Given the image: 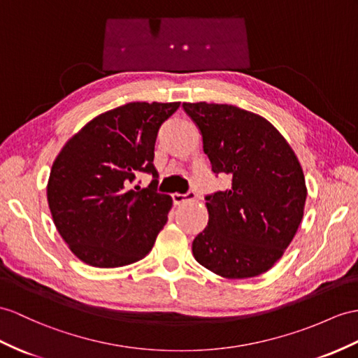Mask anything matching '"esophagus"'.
Masks as SVG:
<instances>
[{
	"label": "esophagus",
	"instance_id": "34e87169",
	"mask_svg": "<svg viewBox=\"0 0 358 358\" xmlns=\"http://www.w3.org/2000/svg\"><path fill=\"white\" fill-rule=\"evenodd\" d=\"M171 197H173L174 205H180V203H184V202H188V200H194L196 199V193H194V191H188L187 194L174 193Z\"/></svg>",
	"mask_w": 358,
	"mask_h": 358
}]
</instances>
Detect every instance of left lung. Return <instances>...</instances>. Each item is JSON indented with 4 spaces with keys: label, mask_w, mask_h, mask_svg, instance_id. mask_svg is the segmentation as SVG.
Returning <instances> with one entry per match:
<instances>
[{
    "label": "left lung",
    "mask_w": 358,
    "mask_h": 358,
    "mask_svg": "<svg viewBox=\"0 0 358 358\" xmlns=\"http://www.w3.org/2000/svg\"><path fill=\"white\" fill-rule=\"evenodd\" d=\"M182 108L202 134L213 171L232 178L229 189L205 197L209 220L193 241L196 261L228 280L267 272L303 217L307 187L298 158L254 112L206 101Z\"/></svg>",
    "instance_id": "left-lung-1"
}]
</instances>
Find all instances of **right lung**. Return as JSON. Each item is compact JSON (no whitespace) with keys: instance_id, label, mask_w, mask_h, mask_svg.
Wrapping results in <instances>:
<instances>
[{"instance_id":"obj_1","label":"right lung","mask_w":358,"mask_h":358,"mask_svg":"<svg viewBox=\"0 0 358 358\" xmlns=\"http://www.w3.org/2000/svg\"><path fill=\"white\" fill-rule=\"evenodd\" d=\"M174 103L134 101L101 113L69 138L50 171L47 199L60 237L83 263L110 268L152 250L173 200L156 191L155 143ZM138 172L154 180L131 184Z\"/></svg>"}]
</instances>
